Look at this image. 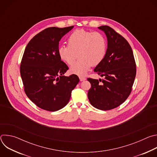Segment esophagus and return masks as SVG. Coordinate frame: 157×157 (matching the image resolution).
Returning <instances> with one entry per match:
<instances>
[{
	"mask_svg": "<svg viewBox=\"0 0 157 157\" xmlns=\"http://www.w3.org/2000/svg\"><path fill=\"white\" fill-rule=\"evenodd\" d=\"M79 79H80L81 81H82L86 80V78H84L83 76H79Z\"/></svg>",
	"mask_w": 157,
	"mask_h": 157,
	"instance_id": "esophagus-1",
	"label": "esophagus"
}]
</instances>
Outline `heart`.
Returning <instances> with one entry per match:
<instances>
[{"mask_svg": "<svg viewBox=\"0 0 157 157\" xmlns=\"http://www.w3.org/2000/svg\"><path fill=\"white\" fill-rule=\"evenodd\" d=\"M68 46L58 49L60 59L69 65L78 56L79 59L70 68V72L79 76L84 75L91 66L99 64L107 52V43L104 36L98 32L78 29L68 37Z\"/></svg>", "mask_w": 157, "mask_h": 157, "instance_id": "1", "label": "heart"}]
</instances>
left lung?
I'll use <instances>...</instances> for the list:
<instances>
[{
  "label": "left lung",
  "mask_w": 157,
  "mask_h": 157,
  "mask_svg": "<svg viewBox=\"0 0 157 157\" xmlns=\"http://www.w3.org/2000/svg\"><path fill=\"white\" fill-rule=\"evenodd\" d=\"M107 38V48L102 61L94 68L103 79L87 78L91 87L87 96L96 109L108 110L122 104L129 96L136 75V64L128 41L113 29L98 27Z\"/></svg>",
  "instance_id": "left-lung-1"
}]
</instances>
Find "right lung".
<instances>
[{
  "mask_svg": "<svg viewBox=\"0 0 157 157\" xmlns=\"http://www.w3.org/2000/svg\"><path fill=\"white\" fill-rule=\"evenodd\" d=\"M74 26L49 27L28 43L20 64V75L27 97L40 108L56 111L68 103L78 76L63 75L68 67L58 56L59 41Z\"/></svg>",
  "mask_w": 157,
  "mask_h": 157,
  "instance_id": "1",
  "label": "right lung"
}]
</instances>
